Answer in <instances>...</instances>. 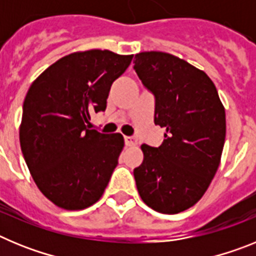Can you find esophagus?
<instances>
[{"mask_svg":"<svg viewBox=\"0 0 256 256\" xmlns=\"http://www.w3.org/2000/svg\"><path fill=\"white\" fill-rule=\"evenodd\" d=\"M124 142H126V146H136V144H137V138H136V137L126 136V137H124Z\"/></svg>","mask_w":256,"mask_h":256,"instance_id":"34e87169","label":"esophagus"}]
</instances>
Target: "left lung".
Returning a JSON list of instances; mask_svg holds the SVG:
<instances>
[{
	"instance_id": "obj_1",
	"label": "left lung",
	"mask_w": 256,
	"mask_h": 256,
	"mask_svg": "<svg viewBox=\"0 0 256 256\" xmlns=\"http://www.w3.org/2000/svg\"><path fill=\"white\" fill-rule=\"evenodd\" d=\"M133 69L155 97L156 126L165 128L159 148L142 144L144 162L133 170L144 202L162 214L195 205L220 162L226 112L212 79L166 52H140Z\"/></svg>"
}]
</instances>
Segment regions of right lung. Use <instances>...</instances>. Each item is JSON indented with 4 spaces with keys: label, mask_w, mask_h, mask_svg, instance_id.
Returning a JSON list of instances; mask_svg holds the SVG:
<instances>
[{
    "label": "right lung",
    "mask_w": 256,
    "mask_h": 256,
    "mask_svg": "<svg viewBox=\"0 0 256 256\" xmlns=\"http://www.w3.org/2000/svg\"><path fill=\"white\" fill-rule=\"evenodd\" d=\"M133 55L74 52L32 83L22 104L20 146L40 191L58 208L80 210L100 200L124 146L120 133L88 130L105 112L112 82Z\"/></svg>",
    "instance_id": "add662e5"
}]
</instances>
